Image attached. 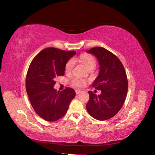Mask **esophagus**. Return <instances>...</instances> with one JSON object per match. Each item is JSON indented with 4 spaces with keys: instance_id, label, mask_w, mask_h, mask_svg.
Returning a JSON list of instances; mask_svg holds the SVG:
<instances>
[{
    "instance_id": "obj_1",
    "label": "esophagus",
    "mask_w": 155,
    "mask_h": 155,
    "mask_svg": "<svg viewBox=\"0 0 155 155\" xmlns=\"http://www.w3.org/2000/svg\"><path fill=\"white\" fill-rule=\"evenodd\" d=\"M81 92V90H78V89H76V90H75V93H76L77 94H79Z\"/></svg>"
}]
</instances>
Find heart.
<instances>
[{
  "label": "heart",
  "mask_w": 155,
  "mask_h": 155,
  "mask_svg": "<svg viewBox=\"0 0 155 155\" xmlns=\"http://www.w3.org/2000/svg\"><path fill=\"white\" fill-rule=\"evenodd\" d=\"M80 58H81V61H82V62L89 69L94 68V67L96 66L95 60H94V57L90 54H87V53L82 54V55H81V57H80ZM74 66V59L73 58L69 59V61L66 62V66H65V71L66 73L71 72ZM71 82L73 86L76 87H81L86 85V80H84L78 77H74L73 78H72Z\"/></svg>",
  "instance_id": "b5f03b06"
}]
</instances>
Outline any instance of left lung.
Instances as JSON below:
<instances>
[{"label":"left lung","mask_w":155,"mask_h":155,"mask_svg":"<svg viewBox=\"0 0 155 155\" xmlns=\"http://www.w3.org/2000/svg\"><path fill=\"white\" fill-rule=\"evenodd\" d=\"M87 52L98 60L100 72L92 86L101 94L89 91L86 109L94 118L106 120L116 115L124 104L128 89L126 72L119 58L107 49L95 47Z\"/></svg>","instance_id":"obj_1"}]
</instances>
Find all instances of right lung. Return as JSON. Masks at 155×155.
Wrapping results in <instances>:
<instances>
[{
  "label": "right lung",
  "instance_id": "obj_1",
  "mask_svg": "<svg viewBox=\"0 0 155 155\" xmlns=\"http://www.w3.org/2000/svg\"><path fill=\"white\" fill-rule=\"evenodd\" d=\"M76 52L48 48L33 59L28 68L26 88L35 113L46 121L54 122L66 113L75 97L74 89L67 87L57 91L53 88L57 77L64 76L66 62Z\"/></svg>",
  "mask_w": 155,
  "mask_h": 155
}]
</instances>
